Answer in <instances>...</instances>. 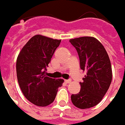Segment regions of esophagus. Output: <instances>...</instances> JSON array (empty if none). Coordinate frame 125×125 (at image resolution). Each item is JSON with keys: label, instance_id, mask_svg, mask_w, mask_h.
<instances>
[{"label": "esophagus", "instance_id": "34e87169", "mask_svg": "<svg viewBox=\"0 0 125 125\" xmlns=\"http://www.w3.org/2000/svg\"><path fill=\"white\" fill-rule=\"evenodd\" d=\"M71 79H69V80H65V82L66 83H71Z\"/></svg>", "mask_w": 125, "mask_h": 125}]
</instances>
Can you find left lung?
<instances>
[{"label": "left lung", "mask_w": 125, "mask_h": 125, "mask_svg": "<svg viewBox=\"0 0 125 125\" xmlns=\"http://www.w3.org/2000/svg\"><path fill=\"white\" fill-rule=\"evenodd\" d=\"M80 59V67L86 75L80 83L81 90L71 95V101L79 109L97 105L108 91L112 79L111 62L102 44L92 37L70 39Z\"/></svg>", "instance_id": "8db88e82"}]
</instances>
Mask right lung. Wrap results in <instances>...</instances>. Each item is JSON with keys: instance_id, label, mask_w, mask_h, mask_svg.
<instances>
[{"instance_id": "right-lung-1", "label": "right lung", "mask_w": 125, "mask_h": 125, "mask_svg": "<svg viewBox=\"0 0 125 125\" xmlns=\"http://www.w3.org/2000/svg\"><path fill=\"white\" fill-rule=\"evenodd\" d=\"M60 39L40 34L29 39L23 47L16 60L17 79L24 96L32 104L46 106L54 102L63 79L47 76V67L51 61Z\"/></svg>"}]
</instances>
